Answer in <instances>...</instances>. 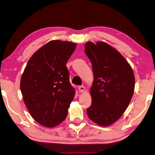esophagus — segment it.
I'll use <instances>...</instances> for the list:
<instances>
[{
    "label": "esophagus",
    "mask_w": 155,
    "mask_h": 155,
    "mask_svg": "<svg viewBox=\"0 0 155 155\" xmlns=\"http://www.w3.org/2000/svg\"><path fill=\"white\" fill-rule=\"evenodd\" d=\"M85 87H84L83 85H81L78 87V91H79L80 93H82V92H84V91H85Z\"/></svg>",
    "instance_id": "1"
}]
</instances>
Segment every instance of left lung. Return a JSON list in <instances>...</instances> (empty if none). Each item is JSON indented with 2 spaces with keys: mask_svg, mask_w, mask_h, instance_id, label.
Wrapping results in <instances>:
<instances>
[{
  "mask_svg": "<svg viewBox=\"0 0 155 155\" xmlns=\"http://www.w3.org/2000/svg\"><path fill=\"white\" fill-rule=\"evenodd\" d=\"M85 52L94 73L87 116L97 125L109 126L121 117L131 102L135 88L133 70L126 59L105 42H87Z\"/></svg>",
  "mask_w": 155,
  "mask_h": 155,
  "instance_id": "left-lung-1",
  "label": "left lung"
}]
</instances>
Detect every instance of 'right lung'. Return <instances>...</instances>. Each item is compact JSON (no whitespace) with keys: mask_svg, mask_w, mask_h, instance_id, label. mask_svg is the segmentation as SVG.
I'll list each match as a JSON object with an SVG mask.
<instances>
[{"mask_svg":"<svg viewBox=\"0 0 155 155\" xmlns=\"http://www.w3.org/2000/svg\"><path fill=\"white\" fill-rule=\"evenodd\" d=\"M77 47L70 41H51L32 55L22 74L20 88L31 116L51 128L68 115L75 89L69 81L66 63Z\"/></svg>","mask_w":155,"mask_h":155,"instance_id":"obj_1","label":"right lung"}]
</instances>
